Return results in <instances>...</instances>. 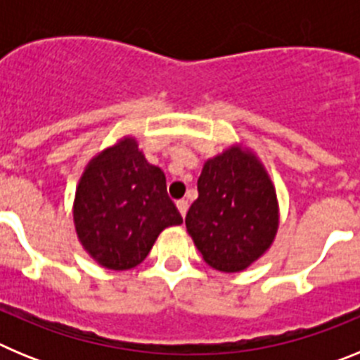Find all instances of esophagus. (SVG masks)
I'll return each mask as SVG.
<instances>
[{"mask_svg":"<svg viewBox=\"0 0 360 360\" xmlns=\"http://www.w3.org/2000/svg\"><path fill=\"white\" fill-rule=\"evenodd\" d=\"M176 209H178V212H180L184 218H186V214H187V202H186V200H180V202H176Z\"/></svg>","mask_w":360,"mask_h":360,"instance_id":"1","label":"esophagus"}]
</instances>
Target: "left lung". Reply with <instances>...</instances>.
<instances>
[{
	"label": "left lung",
	"mask_w": 360,
	"mask_h": 360,
	"mask_svg": "<svg viewBox=\"0 0 360 360\" xmlns=\"http://www.w3.org/2000/svg\"><path fill=\"white\" fill-rule=\"evenodd\" d=\"M186 227L203 262L219 272H241L272 247L279 229L276 187L243 142L205 160Z\"/></svg>",
	"instance_id": "left-lung-1"
}]
</instances>
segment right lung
<instances>
[{"label":"right lung","mask_w":360,"mask_h":360,"mask_svg":"<svg viewBox=\"0 0 360 360\" xmlns=\"http://www.w3.org/2000/svg\"><path fill=\"white\" fill-rule=\"evenodd\" d=\"M72 212L79 243L108 270L136 266L164 229L182 224L165 174L146 160L133 135L120 136L86 164Z\"/></svg>","instance_id":"add662e5"}]
</instances>
